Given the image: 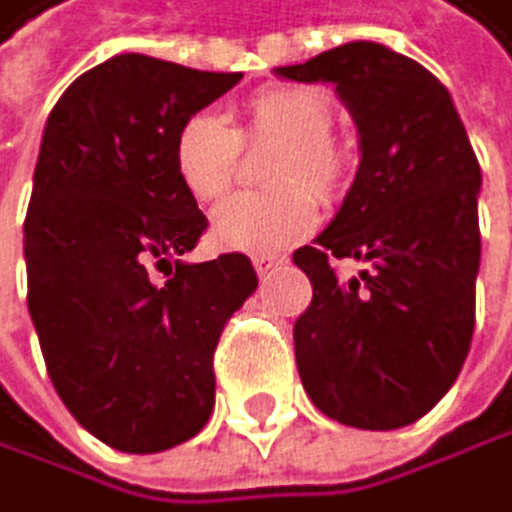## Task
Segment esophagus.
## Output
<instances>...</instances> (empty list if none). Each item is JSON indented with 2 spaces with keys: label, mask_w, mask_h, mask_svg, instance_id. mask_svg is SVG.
<instances>
[{
  "label": "esophagus",
  "mask_w": 512,
  "mask_h": 512,
  "mask_svg": "<svg viewBox=\"0 0 512 512\" xmlns=\"http://www.w3.org/2000/svg\"><path fill=\"white\" fill-rule=\"evenodd\" d=\"M283 261H286L283 254H254V258H251L254 270H258L261 277H264V274H270V270H274V267H280Z\"/></svg>",
  "instance_id": "obj_1"
}]
</instances>
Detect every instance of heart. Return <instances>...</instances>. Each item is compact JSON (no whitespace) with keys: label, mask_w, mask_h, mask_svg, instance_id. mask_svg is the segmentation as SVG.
Segmentation results:
<instances>
[{"label":"heart","mask_w":512,"mask_h":512,"mask_svg":"<svg viewBox=\"0 0 512 512\" xmlns=\"http://www.w3.org/2000/svg\"><path fill=\"white\" fill-rule=\"evenodd\" d=\"M334 111L315 88H261L242 107V123L197 111L175 133V175L197 203H216L235 181L242 143H280L270 162V194H242L213 216L219 248L274 254L318 226V198L334 200L350 181V155L331 139Z\"/></svg>","instance_id":"heart-1"}]
</instances>
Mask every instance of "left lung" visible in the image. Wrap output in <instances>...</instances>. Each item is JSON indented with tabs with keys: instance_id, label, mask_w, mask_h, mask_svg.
<instances>
[{
	"instance_id": "1",
	"label": "left lung",
	"mask_w": 512,
	"mask_h": 512,
	"mask_svg": "<svg viewBox=\"0 0 512 512\" xmlns=\"http://www.w3.org/2000/svg\"><path fill=\"white\" fill-rule=\"evenodd\" d=\"M277 76L331 82L363 152L331 226L293 254L312 280L293 328L302 389L337 424L408 427L452 389L472 347L481 165L446 85L373 40ZM344 257L367 264L347 284L333 270Z\"/></svg>"
}]
</instances>
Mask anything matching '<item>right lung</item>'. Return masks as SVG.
Returning <instances> with one entry per match:
<instances>
[{"label": "right lung", "instance_id": "obj_1", "mask_svg": "<svg viewBox=\"0 0 512 512\" xmlns=\"http://www.w3.org/2000/svg\"><path fill=\"white\" fill-rule=\"evenodd\" d=\"M238 79L120 53L82 72L47 117L24 216L28 312L56 395L120 452H162L203 430L219 334L258 286L238 251L181 261L206 216L171 162L181 123Z\"/></svg>", "mask_w": 512, "mask_h": 512}]
</instances>
